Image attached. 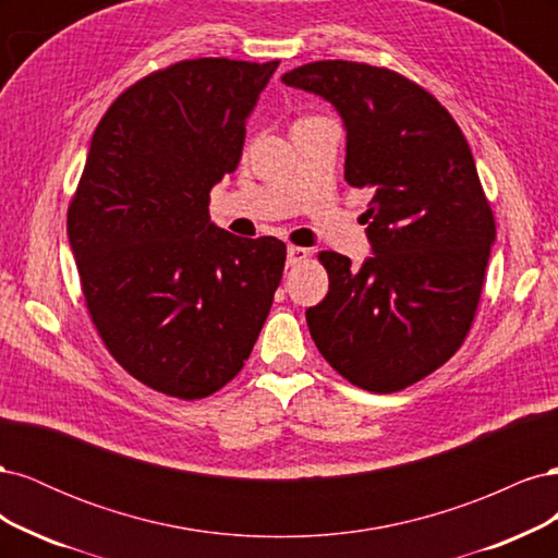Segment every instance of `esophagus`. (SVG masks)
Segmentation results:
<instances>
[{
	"mask_svg": "<svg viewBox=\"0 0 558 558\" xmlns=\"http://www.w3.org/2000/svg\"><path fill=\"white\" fill-rule=\"evenodd\" d=\"M307 256L310 251L305 246H289V251H286V263L293 267V265H300L302 260H307Z\"/></svg>",
	"mask_w": 558,
	"mask_h": 558,
	"instance_id": "obj_1",
	"label": "esophagus"
}]
</instances>
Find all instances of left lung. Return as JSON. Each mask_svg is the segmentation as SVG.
<instances>
[{"mask_svg":"<svg viewBox=\"0 0 558 558\" xmlns=\"http://www.w3.org/2000/svg\"><path fill=\"white\" fill-rule=\"evenodd\" d=\"M342 116L344 179L373 191L361 269L320 251L328 295L307 310L312 340L337 373L393 393L445 365L472 326L496 221L451 113L384 66L318 60L281 76Z\"/></svg>","mask_w":558,"mask_h":558,"instance_id":"left-lung-1","label":"left lung"}]
</instances>
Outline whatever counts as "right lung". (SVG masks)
Masks as SVG:
<instances>
[{
    "mask_svg": "<svg viewBox=\"0 0 558 558\" xmlns=\"http://www.w3.org/2000/svg\"><path fill=\"white\" fill-rule=\"evenodd\" d=\"M275 62L183 60L130 86L99 121L66 234L111 356L165 396L216 393L244 367L286 263L277 238L211 223Z\"/></svg>",
    "mask_w": 558,
    "mask_h": 558,
    "instance_id": "right-lung-1",
    "label": "right lung"
}]
</instances>
